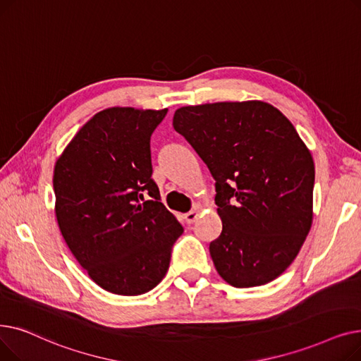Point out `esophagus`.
<instances>
[{
	"label": "esophagus",
	"instance_id": "obj_1",
	"mask_svg": "<svg viewBox=\"0 0 361 361\" xmlns=\"http://www.w3.org/2000/svg\"><path fill=\"white\" fill-rule=\"evenodd\" d=\"M197 217H198V210H197V209L191 210L190 213H186V214L183 216V219L186 220V223H188V225H191V223H194Z\"/></svg>",
	"mask_w": 361,
	"mask_h": 361
}]
</instances>
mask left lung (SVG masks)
I'll list each match as a JSON object with an SVG mask.
<instances>
[{"label":"left lung","mask_w":361,"mask_h":361,"mask_svg":"<svg viewBox=\"0 0 361 361\" xmlns=\"http://www.w3.org/2000/svg\"><path fill=\"white\" fill-rule=\"evenodd\" d=\"M173 128L216 180L223 228L210 255L221 279L252 288L281 276L313 223L314 163L293 123L252 99L180 107Z\"/></svg>","instance_id":"obj_1"}]
</instances>
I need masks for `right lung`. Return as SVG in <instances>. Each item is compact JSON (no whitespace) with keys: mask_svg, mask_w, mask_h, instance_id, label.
<instances>
[{"mask_svg":"<svg viewBox=\"0 0 361 361\" xmlns=\"http://www.w3.org/2000/svg\"><path fill=\"white\" fill-rule=\"evenodd\" d=\"M166 114L167 109L102 110L54 166L60 232L88 276L111 294L141 295L156 288L183 232L151 179V133Z\"/></svg>","mask_w":361,"mask_h":361,"instance_id":"obj_1","label":"right lung"}]
</instances>
